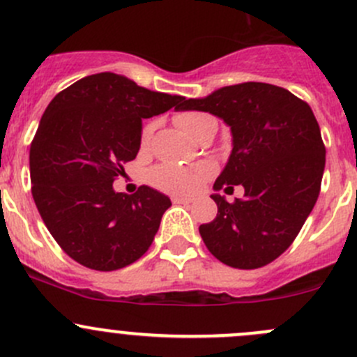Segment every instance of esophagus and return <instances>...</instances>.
<instances>
[{
  "mask_svg": "<svg viewBox=\"0 0 357 357\" xmlns=\"http://www.w3.org/2000/svg\"><path fill=\"white\" fill-rule=\"evenodd\" d=\"M190 199H186V197H172V204H183V205H188L190 204Z\"/></svg>",
  "mask_w": 357,
  "mask_h": 357,
  "instance_id": "1",
  "label": "esophagus"
}]
</instances>
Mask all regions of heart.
<instances>
[{
    "label": "heart",
    "instance_id": "obj_1",
    "mask_svg": "<svg viewBox=\"0 0 357 357\" xmlns=\"http://www.w3.org/2000/svg\"><path fill=\"white\" fill-rule=\"evenodd\" d=\"M211 115L197 114V112H186V114L176 115V124L183 129L188 136L195 138L200 131L202 124ZM152 136V126H146L142 132V143L146 145ZM214 174V165L208 162H200L193 165H176V164H160L150 171L149 179L153 186L162 192L172 193V195H193L207 179Z\"/></svg>",
    "mask_w": 357,
    "mask_h": 357
}]
</instances>
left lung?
Listing matches in <instances>:
<instances>
[{
  "label": "left lung",
  "mask_w": 357,
  "mask_h": 357,
  "mask_svg": "<svg viewBox=\"0 0 357 357\" xmlns=\"http://www.w3.org/2000/svg\"><path fill=\"white\" fill-rule=\"evenodd\" d=\"M176 110L208 112L229 126L233 150L214 190H245L233 204L211 195L218 215L200 225L205 247L231 268L273 262L298 235L321 188L326 150L311 107L280 86L242 82L183 98Z\"/></svg>",
  "instance_id": "1"
}]
</instances>
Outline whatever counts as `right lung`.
Masks as SVG:
<instances>
[{
	"instance_id": "add662e5",
	"label": "right lung",
	"mask_w": 357,
	"mask_h": 357,
	"mask_svg": "<svg viewBox=\"0 0 357 357\" xmlns=\"http://www.w3.org/2000/svg\"><path fill=\"white\" fill-rule=\"evenodd\" d=\"M181 102L179 95L100 72L46 107L29 152L32 197L48 231L75 262L115 271L152 245L169 197L150 186L126 195L112 185L138 155L143 119Z\"/></svg>"
}]
</instances>
